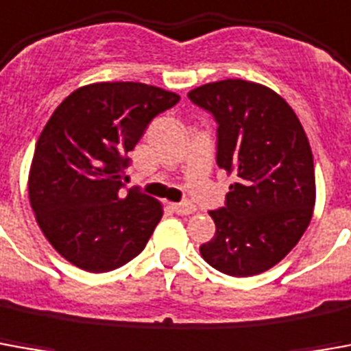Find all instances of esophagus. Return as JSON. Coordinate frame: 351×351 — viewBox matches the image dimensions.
<instances>
[{"label": "esophagus", "instance_id": "1", "mask_svg": "<svg viewBox=\"0 0 351 351\" xmlns=\"http://www.w3.org/2000/svg\"><path fill=\"white\" fill-rule=\"evenodd\" d=\"M171 207H173L176 215H192V213H195V207L192 203H173Z\"/></svg>", "mask_w": 351, "mask_h": 351}]
</instances>
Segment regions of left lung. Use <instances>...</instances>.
Wrapping results in <instances>:
<instances>
[{
    "mask_svg": "<svg viewBox=\"0 0 351 351\" xmlns=\"http://www.w3.org/2000/svg\"><path fill=\"white\" fill-rule=\"evenodd\" d=\"M188 99L215 117L218 167L235 176L224 207L209 210L217 232L201 256L226 276L262 274L285 258L312 220L308 136L293 108L258 83H207Z\"/></svg>",
    "mask_w": 351,
    "mask_h": 351,
    "instance_id": "8db88e82",
    "label": "left lung"
}]
</instances>
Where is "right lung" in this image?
Returning <instances> with one entry per match:
<instances>
[{"mask_svg":"<svg viewBox=\"0 0 351 351\" xmlns=\"http://www.w3.org/2000/svg\"><path fill=\"white\" fill-rule=\"evenodd\" d=\"M178 95L146 83H93L73 90L41 131L28 193L39 228L73 266L100 274L133 261L163 217L138 188L123 192L129 152Z\"/></svg>","mask_w":351,"mask_h":351,"instance_id":"1","label":"right lung"}]
</instances>
